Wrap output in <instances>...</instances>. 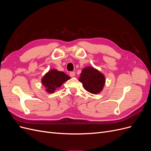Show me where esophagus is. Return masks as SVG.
I'll return each mask as SVG.
<instances>
[{
  "mask_svg": "<svg viewBox=\"0 0 151 151\" xmlns=\"http://www.w3.org/2000/svg\"><path fill=\"white\" fill-rule=\"evenodd\" d=\"M75 74H76L75 72H70L69 73V75H70V76L71 77H74V76H75Z\"/></svg>",
  "mask_w": 151,
  "mask_h": 151,
  "instance_id": "1",
  "label": "esophagus"
}]
</instances>
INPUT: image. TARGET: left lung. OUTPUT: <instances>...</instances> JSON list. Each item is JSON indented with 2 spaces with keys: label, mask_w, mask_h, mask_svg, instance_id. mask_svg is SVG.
<instances>
[{
  "label": "left lung",
  "mask_w": 151,
  "mask_h": 151,
  "mask_svg": "<svg viewBox=\"0 0 151 151\" xmlns=\"http://www.w3.org/2000/svg\"><path fill=\"white\" fill-rule=\"evenodd\" d=\"M79 81L82 83L87 91L97 94L103 91L106 79L104 74L96 68L88 66L82 70Z\"/></svg>",
  "instance_id": "left-lung-1"
}]
</instances>
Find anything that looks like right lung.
<instances>
[{
    "label": "right lung",
    "instance_id": "add662e5",
    "mask_svg": "<svg viewBox=\"0 0 151 151\" xmlns=\"http://www.w3.org/2000/svg\"><path fill=\"white\" fill-rule=\"evenodd\" d=\"M70 79V77L63 72L53 68L44 75L42 79V83L45 86L47 93H53L55 91Z\"/></svg>",
    "mask_w": 151,
    "mask_h": 151
}]
</instances>
